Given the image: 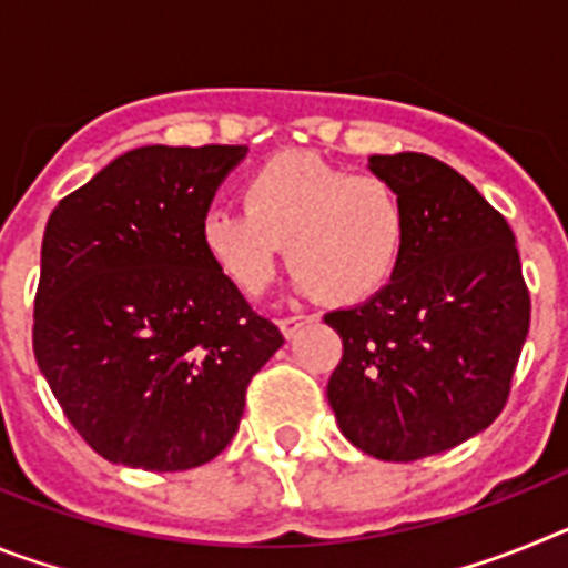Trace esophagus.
<instances>
[{
	"label": "esophagus",
	"instance_id": "34e87169",
	"mask_svg": "<svg viewBox=\"0 0 568 568\" xmlns=\"http://www.w3.org/2000/svg\"><path fill=\"white\" fill-rule=\"evenodd\" d=\"M310 321H315V315H284V318H278V327L287 338H293V335L298 333L304 324H310Z\"/></svg>",
	"mask_w": 568,
	"mask_h": 568
}]
</instances>
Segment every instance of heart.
I'll use <instances>...</instances> for the list:
<instances>
[{
    "label": "heart",
    "instance_id": "heart-1",
    "mask_svg": "<svg viewBox=\"0 0 568 568\" xmlns=\"http://www.w3.org/2000/svg\"><path fill=\"white\" fill-rule=\"evenodd\" d=\"M244 207H213L202 241L244 295L273 281L287 244L304 293L353 304L384 290L409 241V210L389 179L353 173L313 153H281L244 179Z\"/></svg>",
    "mask_w": 568,
    "mask_h": 568
}]
</instances>
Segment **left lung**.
Instances as JSON below:
<instances>
[{"label": "left lung", "instance_id": "left-lung-1", "mask_svg": "<svg viewBox=\"0 0 568 568\" xmlns=\"http://www.w3.org/2000/svg\"><path fill=\"white\" fill-rule=\"evenodd\" d=\"M369 168L404 195L409 241L378 295L324 315L344 344L327 398L349 444L406 464L504 413L531 301L515 233L458 170L424 153Z\"/></svg>", "mask_w": 568, "mask_h": 568}]
</instances>
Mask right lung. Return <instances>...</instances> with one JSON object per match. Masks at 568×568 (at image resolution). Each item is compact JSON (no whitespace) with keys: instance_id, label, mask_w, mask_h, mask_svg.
<instances>
[{"instance_id":"obj_1","label":"right lung","mask_w":568,"mask_h":568,"mask_svg":"<svg viewBox=\"0 0 568 568\" xmlns=\"http://www.w3.org/2000/svg\"><path fill=\"white\" fill-rule=\"evenodd\" d=\"M244 153L130 150L50 213L33 353L64 418L110 464L213 460L239 433L253 375L284 344L202 241L215 187Z\"/></svg>"}]
</instances>
